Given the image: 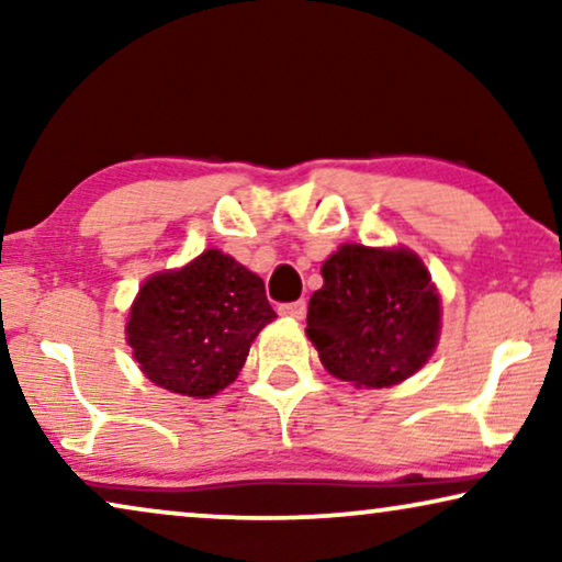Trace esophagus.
Instances as JSON below:
<instances>
[{
	"label": "esophagus",
	"mask_w": 562,
	"mask_h": 562,
	"mask_svg": "<svg viewBox=\"0 0 562 562\" xmlns=\"http://www.w3.org/2000/svg\"><path fill=\"white\" fill-rule=\"evenodd\" d=\"M279 314H281V317H291V319H304L306 302H304V299H299V302L281 304V306H279Z\"/></svg>",
	"instance_id": "obj_1"
}]
</instances>
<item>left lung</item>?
Masks as SVG:
<instances>
[{
    "label": "left lung",
    "instance_id": "left-lung-1",
    "mask_svg": "<svg viewBox=\"0 0 562 562\" xmlns=\"http://www.w3.org/2000/svg\"><path fill=\"white\" fill-rule=\"evenodd\" d=\"M322 279L306 337L335 379L358 389L394 386L432 358L440 294L412 250L340 245L322 263Z\"/></svg>",
    "mask_w": 562,
    "mask_h": 562
}]
</instances>
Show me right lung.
<instances>
[{
  "label": "right lung",
  "instance_id": "1",
  "mask_svg": "<svg viewBox=\"0 0 562 562\" xmlns=\"http://www.w3.org/2000/svg\"><path fill=\"white\" fill-rule=\"evenodd\" d=\"M273 319L263 279L212 248L143 283L127 342L156 386L206 398L237 379L250 342Z\"/></svg>",
  "mask_w": 562,
  "mask_h": 562
}]
</instances>
